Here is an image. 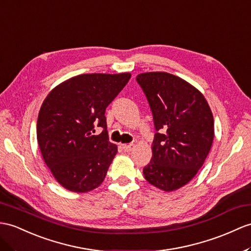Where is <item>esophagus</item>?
I'll use <instances>...</instances> for the list:
<instances>
[{"label": "esophagus", "mask_w": 251, "mask_h": 251, "mask_svg": "<svg viewBox=\"0 0 251 251\" xmlns=\"http://www.w3.org/2000/svg\"><path fill=\"white\" fill-rule=\"evenodd\" d=\"M121 147H122V149H124V151L130 152V151H132V149L134 148V145H132V144H129V145H122Z\"/></svg>", "instance_id": "1"}]
</instances>
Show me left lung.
Wrapping results in <instances>:
<instances>
[{
    "label": "left lung",
    "instance_id": "1",
    "mask_svg": "<svg viewBox=\"0 0 251 251\" xmlns=\"http://www.w3.org/2000/svg\"><path fill=\"white\" fill-rule=\"evenodd\" d=\"M136 81L156 131L151 161L143 170L145 179L172 192L191 181L209 154L214 138L211 108L198 89L170 73H140Z\"/></svg>",
    "mask_w": 251,
    "mask_h": 251
}]
</instances>
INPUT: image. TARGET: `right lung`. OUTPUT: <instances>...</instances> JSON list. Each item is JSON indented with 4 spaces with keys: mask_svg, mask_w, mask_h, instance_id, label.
Instances as JSON below:
<instances>
[{
    "mask_svg": "<svg viewBox=\"0 0 251 251\" xmlns=\"http://www.w3.org/2000/svg\"><path fill=\"white\" fill-rule=\"evenodd\" d=\"M130 73H90L55 87L40 107L37 140L60 185L86 193L104 180L117 146L108 140L105 109L129 82ZM99 126L102 132L95 134Z\"/></svg>",
    "mask_w": 251,
    "mask_h": 251,
    "instance_id": "right-lung-1",
    "label": "right lung"
}]
</instances>
